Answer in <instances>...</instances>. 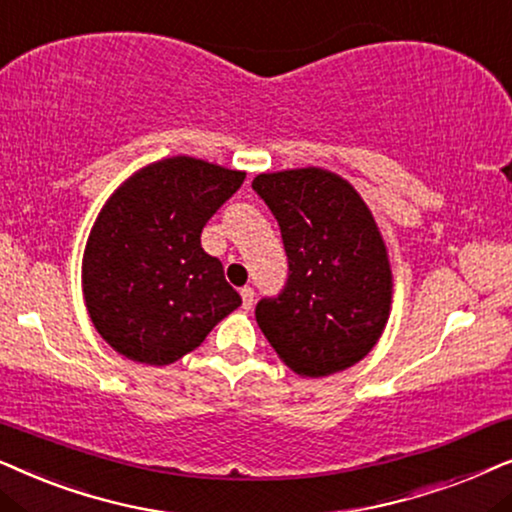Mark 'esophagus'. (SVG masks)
Wrapping results in <instances>:
<instances>
[{
  "mask_svg": "<svg viewBox=\"0 0 512 512\" xmlns=\"http://www.w3.org/2000/svg\"><path fill=\"white\" fill-rule=\"evenodd\" d=\"M241 299L243 309H252V304H255V290H252L250 285H245V288H241Z\"/></svg>",
  "mask_w": 512,
  "mask_h": 512,
  "instance_id": "34e87169",
  "label": "esophagus"
}]
</instances>
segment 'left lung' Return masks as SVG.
Masks as SVG:
<instances>
[{"mask_svg":"<svg viewBox=\"0 0 512 512\" xmlns=\"http://www.w3.org/2000/svg\"><path fill=\"white\" fill-rule=\"evenodd\" d=\"M252 189L276 215L288 285L255 318L278 358L299 377L356 365L391 316L393 274L384 236L363 196L325 168L260 173Z\"/></svg>","mask_w":512,"mask_h":512,"instance_id":"8db88e82","label":"left lung"}]
</instances>
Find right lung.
Listing matches in <instances>:
<instances>
[{"label":"right lung","mask_w":512,"mask_h":512,"mask_svg":"<svg viewBox=\"0 0 512 512\" xmlns=\"http://www.w3.org/2000/svg\"><path fill=\"white\" fill-rule=\"evenodd\" d=\"M243 180V170L180 154L114 189L81 260L88 318L114 351L170 365L241 306L222 262L201 248V231Z\"/></svg>","instance_id":"1"}]
</instances>
